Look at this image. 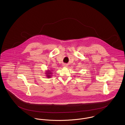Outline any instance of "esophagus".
Returning a JSON list of instances; mask_svg holds the SVG:
<instances>
[{
	"label": "esophagus",
	"instance_id": "34e87169",
	"mask_svg": "<svg viewBox=\"0 0 125 125\" xmlns=\"http://www.w3.org/2000/svg\"><path fill=\"white\" fill-rule=\"evenodd\" d=\"M63 66H64V67H67V65L66 64H64V65H63Z\"/></svg>",
	"mask_w": 125,
	"mask_h": 125
}]
</instances>
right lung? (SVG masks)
I'll use <instances>...</instances> for the list:
<instances>
[{
    "mask_svg": "<svg viewBox=\"0 0 125 125\" xmlns=\"http://www.w3.org/2000/svg\"><path fill=\"white\" fill-rule=\"evenodd\" d=\"M52 69H48L47 70L45 71L46 72L45 73V75H46V76L48 78H50L52 76V74H53L52 73Z\"/></svg>",
    "mask_w": 125,
    "mask_h": 125,
    "instance_id": "1",
    "label": "right lung"
}]
</instances>
